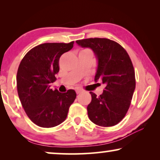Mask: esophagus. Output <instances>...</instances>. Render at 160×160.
Masks as SVG:
<instances>
[{
    "mask_svg": "<svg viewBox=\"0 0 160 160\" xmlns=\"http://www.w3.org/2000/svg\"><path fill=\"white\" fill-rule=\"evenodd\" d=\"M76 94H80L81 92H82V89H76Z\"/></svg>",
    "mask_w": 160,
    "mask_h": 160,
    "instance_id": "esophagus-1",
    "label": "esophagus"
}]
</instances>
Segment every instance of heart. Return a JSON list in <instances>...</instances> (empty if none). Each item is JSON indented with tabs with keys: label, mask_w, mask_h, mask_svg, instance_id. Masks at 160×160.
Listing matches in <instances>:
<instances>
[{
	"label": "heart",
	"mask_w": 160,
	"mask_h": 160,
	"mask_svg": "<svg viewBox=\"0 0 160 160\" xmlns=\"http://www.w3.org/2000/svg\"><path fill=\"white\" fill-rule=\"evenodd\" d=\"M82 52H89V51H88V50H84V51H82Z\"/></svg>",
	"instance_id": "obj_1"
}]
</instances>
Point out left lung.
Returning a JSON list of instances; mask_svg holds the SVG:
<instances>
[{
	"instance_id": "obj_1",
	"label": "left lung",
	"mask_w": 160,
	"mask_h": 160,
	"mask_svg": "<svg viewBox=\"0 0 160 160\" xmlns=\"http://www.w3.org/2000/svg\"><path fill=\"white\" fill-rule=\"evenodd\" d=\"M76 43L92 50L98 60L95 81L106 85L100 96L90 92L92 101L87 113L93 123L111 127L124 117L130 107L135 89V71L126 50L108 38H87Z\"/></svg>"
}]
</instances>
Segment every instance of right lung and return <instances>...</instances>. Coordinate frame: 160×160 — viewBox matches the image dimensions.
<instances>
[{
    "mask_svg": "<svg viewBox=\"0 0 160 160\" xmlns=\"http://www.w3.org/2000/svg\"><path fill=\"white\" fill-rule=\"evenodd\" d=\"M73 47V41L42 43L30 49L19 64L17 74L19 100L30 119L41 128H53L64 122L76 98L73 89L61 93L50 89L60 70V58Z\"/></svg>",
    "mask_w": 160,
    "mask_h": 160,
    "instance_id": "add662e5",
    "label": "right lung"
}]
</instances>
